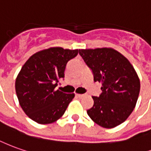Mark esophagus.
<instances>
[{
  "label": "esophagus",
  "instance_id": "1",
  "mask_svg": "<svg viewBox=\"0 0 151 151\" xmlns=\"http://www.w3.org/2000/svg\"><path fill=\"white\" fill-rule=\"evenodd\" d=\"M83 96H84L83 94H77V97H79V98H80V97H83Z\"/></svg>",
  "mask_w": 151,
  "mask_h": 151
}]
</instances>
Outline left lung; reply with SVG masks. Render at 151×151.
Instances as JSON below:
<instances>
[{
	"label": "left lung",
	"instance_id": "obj_1",
	"mask_svg": "<svg viewBox=\"0 0 151 151\" xmlns=\"http://www.w3.org/2000/svg\"><path fill=\"white\" fill-rule=\"evenodd\" d=\"M79 54L92 70L94 82L101 83L99 97L87 111L100 127L113 128L124 122L136 106L140 79L129 60L111 48L79 50Z\"/></svg>",
	"mask_w": 151,
	"mask_h": 151
}]
</instances>
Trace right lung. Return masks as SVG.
<instances>
[{"mask_svg":"<svg viewBox=\"0 0 151 151\" xmlns=\"http://www.w3.org/2000/svg\"><path fill=\"white\" fill-rule=\"evenodd\" d=\"M78 50L54 47L33 54L21 68L15 80V92L24 113L35 122L50 124L64 114L74 93L55 90L64 78L68 62Z\"/></svg>","mask_w":151,"mask_h":151,"instance_id":"right-lung-1","label":"right lung"}]
</instances>
